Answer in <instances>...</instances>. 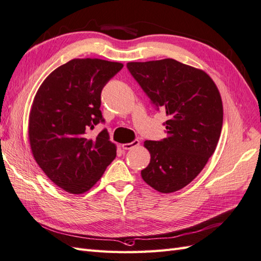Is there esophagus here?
<instances>
[{"mask_svg":"<svg viewBox=\"0 0 261 261\" xmlns=\"http://www.w3.org/2000/svg\"><path fill=\"white\" fill-rule=\"evenodd\" d=\"M139 144H140V141H139V140H133V141L130 142V143H124V144H122V148H123L124 150H130V149H132V148L138 147Z\"/></svg>","mask_w":261,"mask_h":261,"instance_id":"obj_1","label":"esophagus"}]
</instances>
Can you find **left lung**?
Masks as SVG:
<instances>
[{
    "instance_id": "8db88e82",
    "label": "left lung",
    "mask_w": 261,
    "mask_h": 261,
    "mask_svg": "<svg viewBox=\"0 0 261 261\" xmlns=\"http://www.w3.org/2000/svg\"><path fill=\"white\" fill-rule=\"evenodd\" d=\"M126 68L155 110L168 117V137L144 141L151 159L141 177L159 192L178 191L215 152L223 120L219 91L205 72L173 59L129 62Z\"/></svg>"
}]
</instances>
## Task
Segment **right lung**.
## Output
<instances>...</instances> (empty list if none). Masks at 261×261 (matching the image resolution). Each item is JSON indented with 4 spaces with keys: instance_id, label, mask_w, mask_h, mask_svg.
I'll use <instances>...</instances> for the list:
<instances>
[{
    "instance_id": "add662e5",
    "label": "right lung",
    "mask_w": 261,
    "mask_h": 261,
    "mask_svg": "<svg viewBox=\"0 0 261 261\" xmlns=\"http://www.w3.org/2000/svg\"><path fill=\"white\" fill-rule=\"evenodd\" d=\"M122 68L106 60L73 59L54 70L35 94L29 119L33 156L47 178L70 193L91 189L116 158L106 129L93 140L87 135L105 122L102 89Z\"/></svg>"
}]
</instances>
